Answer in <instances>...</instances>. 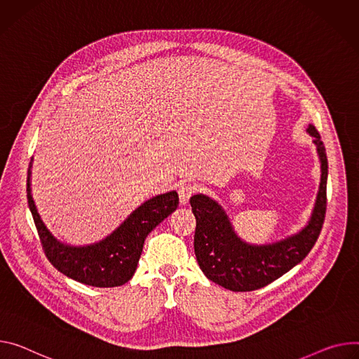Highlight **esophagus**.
<instances>
[{
  "mask_svg": "<svg viewBox=\"0 0 359 359\" xmlns=\"http://www.w3.org/2000/svg\"><path fill=\"white\" fill-rule=\"evenodd\" d=\"M196 190H198V186L193 184V183H183V184H180L179 186V199H180V203L186 205Z\"/></svg>",
  "mask_w": 359,
  "mask_h": 359,
  "instance_id": "esophagus-1",
  "label": "esophagus"
}]
</instances>
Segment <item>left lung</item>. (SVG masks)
Segmentation results:
<instances>
[{
	"instance_id": "obj_1",
	"label": "left lung",
	"mask_w": 359,
	"mask_h": 359,
	"mask_svg": "<svg viewBox=\"0 0 359 359\" xmlns=\"http://www.w3.org/2000/svg\"><path fill=\"white\" fill-rule=\"evenodd\" d=\"M308 133L315 137L322 175L311 222L298 235L266 246H250L235 235L229 219L215 201L205 194L190 198L196 217L194 253L208 279L233 292L256 290L285 275L311 252L327 213L328 158L315 126L309 124Z\"/></svg>"
}]
</instances>
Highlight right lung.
<instances>
[{
  "label": "right lung",
  "mask_w": 359,
  "mask_h": 359,
  "mask_svg": "<svg viewBox=\"0 0 359 359\" xmlns=\"http://www.w3.org/2000/svg\"><path fill=\"white\" fill-rule=\"evenodd\" d=\"M27 199L44 255L51 265L62 275L95 287H114L132 279L146 236L179 206L176 191L160 194L137 208L104 241L86 248H72L60 243L40 219L31 196L29 169L27 176Z\"/></svg>",
  "instance_id": "obj_1"
}]
</instances>
